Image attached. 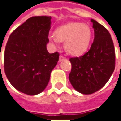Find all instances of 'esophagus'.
I'll return each mask as SVG.
<instances>
[{"mask_svg": "<svg viewBox=\"0 0 121 121\" xmlns=\"http://www.w3.org/2000/svg\"><path fill=\"white\" fill-rule=\"evenodd\" d=\"M66 60H67V59H66V57H64L63 55H60V59H59V61H65Z\"/></svg>", "mask_w": 121, "mask_h": 121, "instance_id": "esophagus-1", "label": "esophagus"}]
</instances>
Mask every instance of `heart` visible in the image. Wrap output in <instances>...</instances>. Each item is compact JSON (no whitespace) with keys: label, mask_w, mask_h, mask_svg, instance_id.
Wrapping results in <instances>:
<instances>
[{"label":"heart","mask_w":121,"mask_h":121,"mask_svg":"<svg viewBox=\"0 0 121 121\" xmlns=\"http://www.w3.org/2000/svg\"><path fill=\"white\" fill-rule=\"evenodd\" d=\"M55 36L51 35L49 40L56 44L58 41L65 42L66 51L72 55H82L88 49L91 40V31L89 26L79 22H71L57 28Z\"/></svg>","instance_id":"b5f03b06"}]
</instances>
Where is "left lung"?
<instances>
[{
	"label": "left lung",
	"mask_w": 121,
	"mask_h": 121,
	"mask_svg": "<svg viewBox=\"0 0 121 121\" xmlns=\"http://www.w3.org/2000/svg\"><path fill=\"white\" fill-rule=\"evenodd\" d=\"M94 40L82 56L70 59L72 84L81 92L102 85L115 67V51L111 36L105 27L91 19Z\"/></svg>",
	"instance_id": "8db88e82"
}]
</instances>
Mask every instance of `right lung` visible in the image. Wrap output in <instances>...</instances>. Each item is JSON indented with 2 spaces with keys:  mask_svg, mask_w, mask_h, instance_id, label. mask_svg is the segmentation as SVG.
<instances>
[{
  "mask_svg": "<svg viewBox=\"0 0 121 121\" xmlns=\"http://www.w3.org/2000/svg\"><path fill=\"white\" fill-rule=\"evenodd\" d=\"M51 19L50 16L32 17L9 38L4 67L13 85L24 91H39L59 60L57 52L49 53L47 49Z\"/></svg>",
  "mask_w": 121,
  "mask_h": 121,
  "instance_id": "obj_1",
  "label": "right lung"
}]
</instances>
